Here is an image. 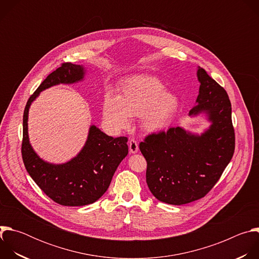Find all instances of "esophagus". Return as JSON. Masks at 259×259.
Masks as SVG:
<instances>
[{
    "instance_id": "34e87169",
    "label": "esophagus",
    "mask_w": 259,
    "mask_h": 259,
    "mask_svg": "<svg viewBox=\"0 0 259 259\" xmlns=\"http://www.w3.org/2000/svg\"><path fill=\"white\" fill-rule=\"evenodd\" d=\"M128 145H129L130 153H132V154H136V153L138 152V150H139L138 143H137V141H136L134 138H131V139L129 140Z\"/></svg>"
}]
</instances>
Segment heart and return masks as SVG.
Wrapping results in <instances>:
<instances>
[{"mask_svg":"<svg viewBox=\"0 0 259 259\" xmlns=\"http://www.w3.org/2000/svg\"><path fill=\"white\" fill-rule=\"evenodd\" d=\"M179 100L176 95L165 91L156 78L138 76L129 79L118 97L107 94L102 104L105 124L113 129H126L130 118H142L145 131L155 133L166 129L172 122Z\"/></svg>","mask_w":259,"mask_h":259,"instance_id":"1","label":"heart"}]
</instances>
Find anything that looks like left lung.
<instances>
[{
    "mask_svg": "<svg viewBox=\"0 0 259 259\" xmlns=\"http://www.w3.org/2000/svg\"><path fill=\"white\" fill-rule=\"evenodd\" d=\"M197 105L190 116L205 113L211 122L201 135L180 127L147 135L139 143L146 160V183L161 202L183 205L205 197L235 152L232 104L224 87L199 67Z\"/></svg>",
    "mask_w": 259,
    "mask_h": 259,
    "instance_id": "8db88e82",
    "label": "left lung"
}]
</instances>
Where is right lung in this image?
Here are the masks:
<instances>
[{"instance_id": "add662e5", "label": "right lung", "mask_w": 259, "mask_h": 259, "mask_svg": "<svg viewBox=\"0 0 259 259\" xmlns=\"http://www.w3.org/2000/svg\"><path fill=\"white\" fill-rule=\"evenodd\" d=\"M82 65L64 62L42 82L28 98L23 113L22 160L26 171L38 187L62 206H84L96 202L108 189L112 178L128 154V138H114L91 126L87 141L77 157L64 164H50L34 153L28 140L27 118L31 102L40 92L58 84L82 81Z\"/></svg>"}]
</instances>
